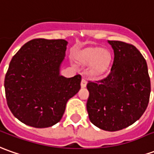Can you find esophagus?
Wrapping results in <instances>:
<instances>
[{
	"instance_id": "34e87169",
	"label": "esophagus",
	"mask_w": 154,
	"mask_h": 154,
	"mask_svg": "<svg viewBox=\"0 0 154 154\" xmlns=\"http://www.w3.org/2000/svg\"><path fill=\"white\" fill-rule=\"evenodd\" d=\"M87 81H86L85 79H82L81 82V87L82 88H86V86H87Z\"/></svg>"
}]
</instances>
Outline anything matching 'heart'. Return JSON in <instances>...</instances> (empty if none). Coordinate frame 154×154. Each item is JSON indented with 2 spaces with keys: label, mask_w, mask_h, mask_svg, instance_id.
Instances as JSON below:
<instances>
[{
  "label": "heart",
  "mask_w": 154,
  "mask_h": 154,
  "mask_svg": "<svg viewBox=\"0 0 154 154\" xmlns=\"http://www.w3.org/2000/svg\"><path fill=\"white\" fill-rule=\"evenodd\" d=\"M77 59L84 66H91L90 75L99 78L108 71L111 55L107 50L101 47H88L77 53Z\"/></svg>",
  "instance_id": "heart-1"
}]
</instances>
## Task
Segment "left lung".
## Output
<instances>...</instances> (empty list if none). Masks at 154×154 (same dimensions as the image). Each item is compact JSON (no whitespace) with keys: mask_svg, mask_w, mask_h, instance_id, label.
I'll use <instances>...</instances> for the list:
<instances>
[{"mask_svg":"<svg viewBox=\"0 0 154 154\" xmlns=\"http://www.w3.org/2000/svg\"><path fill=\"white\" fill-rule=\"evenodd\" d=\"M114 61L107 77L88 82L87 110L100 129L116 131L140 119L149 102L151 83L146 60L132 45L109 40Z\"/></svg>","mask_w":154,"mask_h":154,"instance_id":"1","label":"left lung"}]
</instances>
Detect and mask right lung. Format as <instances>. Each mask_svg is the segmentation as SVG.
Returning <instances> with one entry per match:
<instances>
[{
  "label": "right lung",
  "instance_id": "add662e5",
  "mask_svg": "<svg viewBox=\"0 0 154 154\" xmlns=\"http://www.w3.org/2000/svg\"><path fill=\"white\" fill-rule=\"evenodd\" d=\"M67 44L65 39L35 38L12 57L4 82L6 99L13 116L25 125H55L67 101L81 88L80 75H60Z\"/></svg>",
  "mask_w": 154,
  "mask_h": 154
}]
</instances>
